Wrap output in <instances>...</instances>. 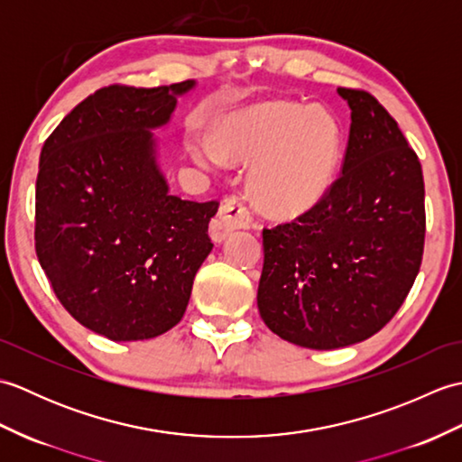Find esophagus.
Here are the masks:
<instances>
[{"label":"esophagus","instance_id":"esophagus-1","mask_svg":"<svg viewBox=\"0 0 462 462\" xmlns=\"http://www.w3.org/2000/svg\"><path fill=\"white\" fill-rule=\"evenodd\" d=\"M252 226H254V218L250 210L238 199H234L232 196V199H226L222 202L220 212L210 226V236L216 242H222L230 232L252 228Z\"/></svg>","mask_w":462,"mask_h":462}]
</instances>
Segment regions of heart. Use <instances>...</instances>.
<instances>
[{
	"label": "heart",
	"instance_id": "1",
	"mask_svg": "<svg viewBox=\"0 0 462 462\" xmlns=\"http://www.w3.org/2000/svg\"><path fill=\"white\" fill-rule=\"evenodd\" d=\"M189 151L204 169L252 162L254 202L273 216H296L313 208L336 180L341 129L321 106L270 101L222 116L214 134L194 133Z\"/></svg>",
	"mask_w": 462,
	"mask_h": 462
}]
</instances>
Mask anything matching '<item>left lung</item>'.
<instances>
[{
	"label": "left lung",
	"instance_id": "8db88e82",
	"mask_svg": "<svg viewBox=\"0 0 462 462\" xmlns=\"http://www.w3.org/2000/svg\"><path fill=\"white\" fill-rule=\"evenodd\" d=\"M351 126L341 176L300 218L263 228L258 310L290 343L337 349L395 316L420 268L425 182L375 97L339 87Z\"/></svg>",
	"mask_w": 462,
	"mask_h": 462
}]
</instances>
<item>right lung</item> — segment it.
Returning a JSON list of instances; mask_svg holds the SVG:
<instances>
[{
	"instance_id": "obj_1",
	"label": "right lung",
	"mask_w": 462,
	"mask_h": 462,
	"mask_svg": "<svg viewBox=\"0 0 462 462\" xmlns=\"http://www.w3.org/2000/svg\"><path fill=\"white\" fill-rule=\"evenodd\" d=\"M194 87H103L42 149L39 263L63 308L113 341L152 339L174 328L214 246L208 224L218 202L171 194L152 134Z\"/></svg>"
}]
</instances>
